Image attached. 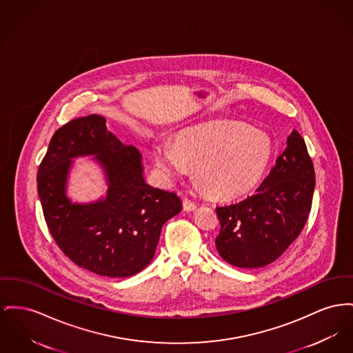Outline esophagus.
<instances>
[{
	"label": "esophagus",
	"mask_w": 353,
	"mask_h": 353,
	"mask_svg": "<svg viewBox=\"0 0 353 353\" xmlns=\"http://www.w3.org/2000/svg\"><path fill=\"white\" fill-rule=\"evenodd\" d=\"M183 207H184V210H187V212H192V210H194L196 209V203H193L192 200H189V199H184V201H183Z\"/></svg>",
	"instance_id": "esophagus-1"
}]
</instances>
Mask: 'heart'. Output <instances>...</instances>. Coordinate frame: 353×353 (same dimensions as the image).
Wrapping results in <instances>:
<instances>
[{
    "label": "heart",
    "mask_w": 353,
    "mask_h": 353,
    "mask_svg": "<svg viewBox=\"0 0 353 353\" xmlns=\"http://www.w3.org/2000/svg\"><path fill=\"white\" fill-rule=\"evenodd\" d=\"M273 156V143L264 132L248 125L216 123L188 130L173 141L154 146L157 168L169 177L197 168L209 193L233 197L253 187Z\"/></svg>",
    "instance_id": "heart-1"
}]
</instances>
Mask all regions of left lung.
Masks as SVG:
<instances>
[{
  "mask_svg": "<svg viewBox=\"0 0 353 353\" xmlns=\"http://www.w3.org/2000/svg\"><path fill=\"white\" fill-rule=\"evenodd\" d=\"M314 168L304 139L292 130L270 174L243 200L216 207L219 254L239 268H260L279 259L305 227Z\"/></svg>",
  "mask_w": 353,
  "mask_h": 353,
  "instance_id": "8db88e82",
  "label": "left lung"
}]
</instances>
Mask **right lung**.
I'll use <instances>...</instances> for the list:
<instances>
[{"mask_svg":"<svg viewBox=\"0 0 353 353\" xmlns=\"http://www.w3.org/2000/svg\"><path fill=\"white\" fill-rule=\"evenodd\" d=\"M96 154L110 183L105 201L72 205L64 196L70 159ZM37 189L48 229L76 265L108 277L133 276L154 256L160 232L181 210L174 192L144 181L141 154L121 144L103 116L63 125L52 137L37 172Z\"/></svg>","mask_w":353,"mask_h":353,"instance_id":"right-lung-1","label":"right lung"}]
</instances>
